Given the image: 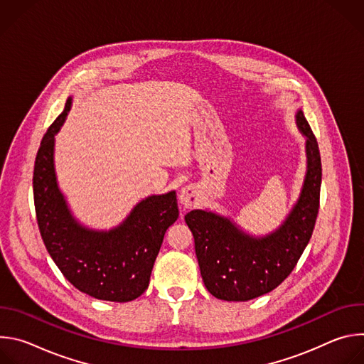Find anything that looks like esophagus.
I'll return each mask as SVG.
<instances>
[{
  "mask_svg": "<svg viewBox=\"0 0 364 364\" xmlns=\"http://www.w3.org/2000/svg\"><path fill=\"white\" fill-rule=\"evenodd\" d=\"M178 200L184 207H191L197 203V190L193 186H186L180 190Z\"/></svg>",
  "mask_w": 364,
  "mask_h": 364,
  "instance_id": "34e87169",
  "label": "esophagus"
}]
</instances>
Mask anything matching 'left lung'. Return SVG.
Listing matches in <instances>:
<instances>
[{
	"label": "left lung",
	"instance_id": "left-lung-1",
	"mask_svg": "<svg viewBox=\"0 0 364 364\" xmlns=\"http://www.w3.org/2000/svg\"><path fill=\"white\" fill-rule=\"evenodd\" d=\"M295 124L305 138L306 168L296 201L281 225L265 235H252L232 218L209 209L184 216L194 236L203 282L213 296L249 301L275 289L295 268L313 235L321 187L317 139L301 109Z\"/></svg>",
	"mask_w": 364,
	"mask_h": 364
}]
</instances>
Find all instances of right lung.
I'll use <instances>...</instances> for the list:
<instances>
[{
  "label": "right lung",
  "instance_id": "1",
  "mask_svg": "<svg viewBox=\"0 0 364 364\" xmlns=\"http://www.w3.org/2000/svg\"><path fill=\"white\" fill-rule=\"evenodd\" d=\"M72 102L70 96L36 157L33 188L38 229L51 259L75 288L96 299L128 302L148 288L166 230L178 218L177 194L170 190L144 197L111 229L82 223L59 186L55 164V136Z\"/></svg>",
  "mask_w": 364,
  "mask_h": 364
}]
</instances>
